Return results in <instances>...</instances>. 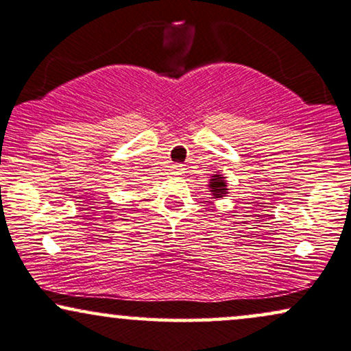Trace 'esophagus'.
Returning <instances> with one entry per match:
<instances>
[{"label": "esophagus", "mask_w": 351, "mask_h": 351, "mask_svg": "<svg viewBox=\"0 0 351 351\" xmlns=\"http://www.w3.org/2000/svg\"><path fill=\"white\" fill-rule=\"evenodd\" d=\"M183 170H184V167L181 165V163H175V165H171L173 175H181V173H183Z\"/></svg>", "instance_id": "1"}]
</instances>
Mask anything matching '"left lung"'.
<instances>
[{
	"instance_id": "left-lung-1",
	"label": "left lung",
	"mask_w": 351,
	"mask_h": 351,
	"mask_svg": "<svg viewBox=\"0 0 351 351\" xmlns=\"http://www.w3.org/2000/svg\"><path fill=\"white\" fill-rule=\"evenodd\" d=\"M208 189H210L212 199H223L228 194L227 176L221 175V173H215L208 181Z\"/></svg>"
}]
</instances>
